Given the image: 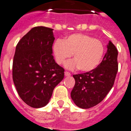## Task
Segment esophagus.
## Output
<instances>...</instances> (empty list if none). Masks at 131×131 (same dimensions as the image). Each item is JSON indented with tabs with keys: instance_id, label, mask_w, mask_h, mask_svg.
<instances>
[{
	"instance_id": "34e87169",
	"label": "esophagus",
	"mask_w": 131,
	"mask_h": 131,
	"mask_svg": "<svg viewBox=\"0 0 131 131\" xmlns=\"http://www.w3.org/2000/svg\"><path fill=\"white\" fill-rule=\"evenodd\" d=\"M65 76H71V73L68 71H65Z\"/></svg>"
}]
</instances>
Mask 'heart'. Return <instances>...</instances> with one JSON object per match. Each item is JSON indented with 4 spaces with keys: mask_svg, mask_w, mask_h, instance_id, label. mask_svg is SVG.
Here are the masks:
<instances>
[{
    "mask_svg": "<svg viewBox=\"0 0 131 131\" xmlns=\"http://www.w3.org/2000/svg\"><path fill=\"white\" fill-rule=\"evenodd\" d=\"M104 46L100 39L85 34H73L62 41H55L53 51L56 62L62 64L73 54V61L66 64L70 69L78 67L82 72H90L100 64L104 53Z\"/></svg>",
    "mask_w": 131,
    "mask_h": 131,
    "instance_id": "obj_1",
    "label": "heart"
}]
</instances>
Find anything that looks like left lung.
<instances>
[{
    "label": "left lung",
    "instance_id": "8db88e82",
    "mask_svg": "<svg viewBox=\"0 0 131 131\" xmlns=\"http://www.w3.org/2000/svg\"><path fill=\"white\" fill-rule=\"evenodd\" d=\"M107 48L106 53L96 68L73 75L75 85L71 96L79 108L88 109L100 103L113 86L118 71V51L111 41Z\"/></svg>",
    "mask_w": 131,
    "mask_h": 131
}]
</instances>
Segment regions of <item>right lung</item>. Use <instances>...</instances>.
Instances as JSON below:
<instances>
[{
	"label": "right lung",
	"instance_id": "obj_1",
	"mask_svg": "<svg viewBox=\"0 0 131 131\" xmlns=\"http://www.w3.org/2000/svg\"><path fill=\"white\" fill-rule=\"evenodd\" d=\"M53 29L36 27L17 44L13 62V80L19 96L34 108L48 103L55 86L64 77V69L52 55Z\"/></svg>",
	"mask_w": 131,
	"mask_h": 131
}]
</instances>
